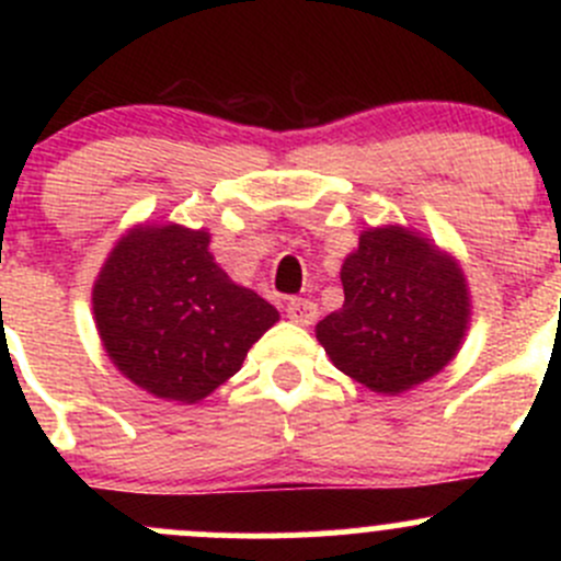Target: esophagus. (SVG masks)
Masks as SVG:
<instances>
[{
  "label": "esophagus",
  "mask_w": 561,
  "mask_h": 561,
  "mask_svg": "<svg viewBox=\"0 0 561 561\" xmlns=\"http://www.w3.org/2000/svg\"><path fill=\"white\" fill-rule=\"evenodd\" d=\"M317 304L312 298H290L287 301V317H290L293 322H298V325H312L317 320Z\"/></svg>",
  "instance_id": "1"
}]
</instances>
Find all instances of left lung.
I'll list each match as a JSON object with an SVG mask.
<instances>
[{
  "label": "left lung",
  "mask_w": 561,
  "mask_h": 561,
  "mask_svg": "<svg viewBox=\"0 0 561 561\" xmlns=\"http://www.w3.org/2000/svg\"><path fill=\"white\" fill-rule=\"evenodd\" d=\"M344 304L317 322L339 371L377 393H401L437 375L467 331L461 268L404 228L364 230L342 265Z\"/></svg>",
  "instance_id": "left-lung-1"
}]
</instances>
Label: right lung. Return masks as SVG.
Returning <instances> with one entry per match:
<instances>
[{
  "label": "right lung",
  "instance_id": "obj_1",
  "mask_svg": "<svg viewBox=\"0 0 561 561\" xmlns=\"http://www.w3.org/2000/svg\"><path fill=\"white\" fill-rule=\"evenodd\" d=\"M107 355L160 399H206L241 369L247 350L279 320L208 252L206 230L138 228L118 241L94 285Z\"/></svg>",
  "mask_w": 561,
  "mask_h": 561
}]
</instances>
